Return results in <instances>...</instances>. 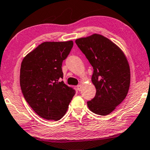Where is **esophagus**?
<instances>
[{
  "label": "esophagus",
  "instance_id": "esophagus-1",
  "mask_svg": "<svg viewBox=\"0 0 150 150\" xmlns=\"http://www.w3.org/2000/svg\"><path fill=\"white\" fill-rule=\"evenodd\" d=\"M77 90L79 91H81V84L77 85Z\"/></svg>",
  "mask_w": 150,
  "mask_h": 150
}]
</instances>
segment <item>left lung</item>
<instances>
[{
  "label": "left lung",
  "instance_id": "obj_1",
  "mask_svg": "<svg viewBox=\"0 0 150 150\" xmlns=\"http://www.w3.org/2000/svg\"><path fill=\"white\" fill-rule=\"evenodd\" d=\"M93 68L91 81L96 88L93 99L87 102L96 114L107 115L122 102L130 84V68L123 51L99 34L75 40Z\"/></svg>",
  "mask_w": 150,
  "mask_h": 150
}]
</instances>
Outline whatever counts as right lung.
<instances>
[{
	"mask_svg": "<svg viewBox=\"0 0 150 150\" xmlns=\"http://www.w3.org/2000/svg\"><path fill=\"white\" fill-rule=\"evenodd\" d=\"M73 45V41L43 42L28 53L21 65L20 85L25 99L46 120L61 119L75 94L61 81L62 62Z\"/></svg>",
	"mask_w": 150,
	"mask_h": 150,
	"instance_id": "obj_1",
	"label": "right lung"
}]
</instances>
